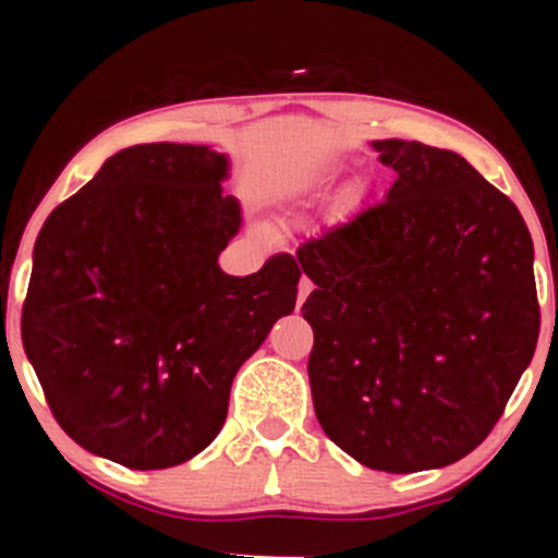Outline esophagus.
Returning a JSON list of instances; mask_svg holds the SVG:
<instances>
[{"label":"esophagus","instance_id":"obj_1","mask_svg":"<svg viewBox=\"0 0 558 558\" xmlns=\"http://www.w3.org/2000/svg\"><path fill=\"white\" fill-rule=\"evenodd\" d=\"M312 288H315V283H312L310 278H301V283H299V304H304L306 296H310V293H312Z\"/></svg>","mask_w":558,"mask_h":558}]
</instances>
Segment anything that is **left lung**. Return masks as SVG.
Listing matches in <instances>:
<instances>
[{
	"instance_id": "1",
	"label": "left lung",
	"mask_w": 558,
	"mask_h": 558,
	"mask_svg": "<svg viewBox=\"0 0 558 558\" xmlns=\"http://www.w3.org/2000/svg\"><path fill=\"white\" fill-rule=\"evenodd\" d=\"M388 196L299 246L317 288L312 401L369 470L459 462L488 438L541 332L533 239L520 209L459 157L375 141Z\"/></svg>"
}]
</instances>
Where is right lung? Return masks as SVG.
<instances>
[{"label": "right lung", "instance_id": "add662e5", "mask_svg": "<svg viewBox=\"0 0 558 558\" xmlns=\"http://www.w3.org/2000/svg\"><path fill=\"white\" fill-rule=\"evenodd\" d=\"M226 172L209 146H131L36 239L25 354L62 430L131 470H168L213 444L239 367L296 306L291 254L246 278L217 267L241 226Z\"/></svg>", "mask_w": 558, "mask_h": 558}]
</instances>
